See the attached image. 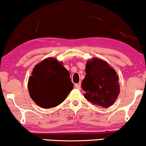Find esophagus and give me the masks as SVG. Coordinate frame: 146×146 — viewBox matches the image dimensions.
Wrapping results in <instances>:
<instances>
[{
    "label": "esophagus",
    "mask_w": 146,
    "mask_h": 146,
    "mask_svg": "<svg viewBox=\"0 0 146 146\" xmlns=\"http://www.w3.org/2000/svg\"><path fill=\"white\" fill-rule=\"evenodd\" d=\"M75 87H76V89H78V90H80V89H81V87H80V85L79 83L75 84Z\"/></svg>",
    "instance_id": "1"
}]
</instances>
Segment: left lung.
<instances>
[{
    "label": "left lung",
    "mask_w": 146,
    "mask_h": 146,
    "mask_svg": "<svg viewBox=\"0 0 146 146\" xmlns=\"http://www.w3.org/2000/svg\"><path fill=\"white\" fill-rule=\"evenodd\" d=\"M85 73L81 87L87 101L103 108L112 105L120 91L115 70L103 60L93 58L87 62Z\"/></svg>",
    "instance_id": "left-lung-1"
}]
</instances>
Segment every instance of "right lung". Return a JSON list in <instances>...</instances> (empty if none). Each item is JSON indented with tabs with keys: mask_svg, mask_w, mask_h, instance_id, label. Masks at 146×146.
<instances>
[{
	"mask_svg": "<svg viewBox=\"0 0 146 146\" xmlns=\"http://www.w3.org/2000/svg\"><path fill=\"white\" fill-rule=\"evenodd\" d=\"M73 87L69 72L52 57L36 65L28 82L31 98L44 109L55 107L63 102Z\"/></svg>",
	"mask_w": 146,
	"mask_h": 146,
	"instance_id": "add662e5",
	"label": "right lung"
}]
</instances>
